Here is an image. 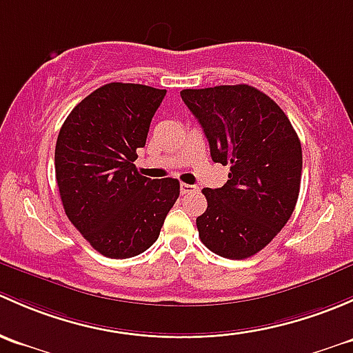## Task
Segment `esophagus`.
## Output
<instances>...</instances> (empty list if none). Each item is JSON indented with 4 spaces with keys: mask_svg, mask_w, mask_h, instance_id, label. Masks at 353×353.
Listing matches in <instances>:
<instances>
[{
    "mask_svg": "<svg viewBox=\"0 0 353 353\" xmlns=\"http://www.w3.org/2000/svg\"><path fill=\"white\" fill-rule=\"evenodd\" d=\"M180 192L183 195H188V194H195V192H199V187L197 185H188V183H181L180 185Z\"/></svg>",
    "mask_w": 353,
    "mask_h": 353,
    "instance_id": "esophagus-1",
    "label": "esophagus"
}]
</instances>
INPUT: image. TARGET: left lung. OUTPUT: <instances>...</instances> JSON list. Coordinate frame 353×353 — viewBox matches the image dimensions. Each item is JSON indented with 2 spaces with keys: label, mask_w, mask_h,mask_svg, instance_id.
<instances>
[{
  "label": "left lung",
  "mask_w": 353,
  "mask_h": 353,
  "mask_svg": "<svg viewBox=\"0 0 353 353\" xmlns=\"http://www.w3.org/2000/svg\"><path fill=\"white\" fill-rule=\"evenodd\" d=\"M202 125L214 163L230 166L221 188H203L197 217L202 243L216 255L243 260L281 232L296 207L303 172L301 141L282 108L248 85L181 90Z\"/></svg>",
  "instance_id": "8db88e82"
}]
</instances>
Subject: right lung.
<instances>
[{
	"instance_id": "1",
	"label": "right lung",
	"mask_w": 353,
	"mask_h": 353,
	"mask_svg": "<svg viewBox=\"0 0 353 353\" xmlns=\"http://www.w3.org/2000/svg\"><path fill=\"white\" fill-rule=\"evenodd\" d=\"M166 90L108 83L79 101L59 130L56 180L66 216L108 258H130L158 239L180 195L176 178L139 175L134 161Z\"/></svg>"
}]
</instances>
